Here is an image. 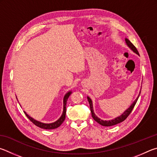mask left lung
Returning <instances> with one entry per match:
<instances>
[{
    "instance_id": "8db88e82",
    "label": "left lung",
    "mask_w": 157,
    "mask_h": 157,
    "mask_svg": "<svg viewBox=\"0 0 157 157\" xmlns=\"http://www.w3.org/2000/svg\"><path fill=\"white\" fill-rule=\"evenodd\" d=\"M125 40L126 45H127L129 47V48H130V49H132V50L134 52V53H136L137 55H139V52L136 49V48H135V46H134L133 44L128 39V38H125ZM141 90H140L138 97H137L136 99L134 100V101L132 103V104H131V105L129 107V108L127 109H126V110L124 112H123V113L121 115H120L119 117L115 118V119H114L109 120V121H105V120L104 121V120L101 119L100 118H98L97 116V115L95 114L94 112V109H93L92 101L91 98H90L89 97H87V100H88V102L90 103V110H91L92 118L98 123H99L100 125H103V126H105V127H108V126H112V125H117V124H118V123H119L127 119V117L129 116V115H130V114L131 113V112L132 111L134 107V105H136V103L137 102V100H138V98L139 97L140 94H141Z\"/></svg>"
}]
</instances>
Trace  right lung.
<instances>
[{
  "label": "right lung",
  "mask_w": 157,
  "mask_h": 157,
  "mask_svg": "<svg viewBox=\"0 0 157 157\" xmlns=\"http://www.w3.org/2000/svg\"><path fill=\"white\" fill-rule=\"evenodd\" d=\"M71 94V91H69L68 92H67L65 94V95L64 96V98H63V114L59 118V119L54 123H42L38 121L35 120L34 119H33L32 117H31L30 116H29L25 112V114L27 116V117L31 121L34 123V125H36L38 127H39L40 128L43 129H46V130H52V129H55L59 128V126L62 124L63 122L64 121L65 119V114H66V103H67V98L70 97V95Z\"/></svg>",
  "instance_id": "obj_1"
}]
</instances>
